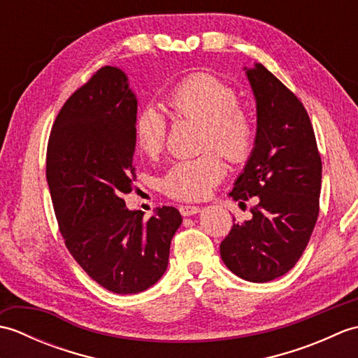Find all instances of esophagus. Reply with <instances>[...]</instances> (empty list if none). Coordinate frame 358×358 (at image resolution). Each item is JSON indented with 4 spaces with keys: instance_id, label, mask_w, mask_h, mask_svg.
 <instances>
[{
    "instance_id": "esophagus-1",
    "label": "esophagus",
    "mask_w": 358,
    "mask_h": 358,
    "mask_svg": "<svg viewBox=\"0 0 358 358\" xmlns=\"http://www.w3.org/2000/svg\"><path fill=\"white\" fill-rule=\"evenodd\" d=\"M178 209H180L181 215H183V217H191V215H195V214H199V212H200L199 206H189V204H181Z\"/></svg>"
}]
</instances>
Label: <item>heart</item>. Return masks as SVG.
<instances>
[{
    "label": "heart",
    "mask_w": 358,
    "mask_h": 358,
    "mask_svg": "<svg viewBox=\"0 0 358 358\" xmlns=\"http://www.w3.org/2000/svg\"><path fill=\"white\" fill-rule=\"evenodd\" d=\"M173 117L203 123L201 146L215 149L232 163L246 162L254 146V126L235 90L214 75L196 72L180 80L166 96ZM167 121L154 106L135 115L134 138L144 155L163 150ZM226 166L217 152L173 163L159 180L162 191L180 200H201L223 180Z\"/></svg>",
    "instance_id": "heart-1"
}]
</instances>
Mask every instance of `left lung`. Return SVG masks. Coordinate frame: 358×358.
Here are the masks:
<instances>
[{"mask_svg": "<svg viewBox=\"0 0 358 358\" xmlns=\"http://www.w3.org/2000/svg\"><path fill=\"white\" fill-rule=\"evenodd\" d=\"M257 101L254 149L229 194L258 196L252 218L232 226L220 245L235 275L266 283L291 271L306 249L318 217L322 158L303 103L263 64L246 69Z\"/></svg>", "mask_w": 358, "mask_h": 358, "instance_id": "8db88e82", "label": "left lung"}]
</instances>
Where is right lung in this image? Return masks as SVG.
I'll list each match as a JSON object with an SVG mask.
<instances>
[{
  "label": "right lung",
  "instance_id": "obj_1",
  "mask_svg": "<svg viewBox=\"0 0 358 358\" xmlns=\"http://www.w3.org/2000/svg\"><path fill=\"white\" fill-rule=\"evenodd\" d=\"M136 96L118 67H101L53 123L45 177L66 248L98 285L138 294L167 269L183 218L172 206L143 218L123 195L134 187Z\"/></svg>",
  "mask_w": 358,
  "mask_h": 358
}]
</instances>
